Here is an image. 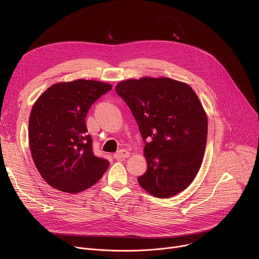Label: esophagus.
I'll list each match as a JSON object with an SVG mask.
<instances>
[{"label":"esophagus","mask_w":259,"mask_h":259,"mask_svg":"<svg viewBox=\"0 0 259 259\" xmlns=\"http://www.w3.org/2000/svg\"><path fill=\"white\" fill-rule=\"evenodd\" d=\"M130 157V153L126 150H120L118 153H116L114 155V158L117 160H123V159H127Z\"/></svg>","instance_id":"esophagus-1"}]
</instances>
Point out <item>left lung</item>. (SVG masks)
I'll return each instance as SVG.
<instances>
[{
    "label": "left lung",
    "instance_id": "1",
    "mask_svg": "<svg viewBox=\"0 0 259 259\" xmlns=\"http://www.w3.org/2000/svg\"><path fill=\"white\" fill-rule=\"evenodd\" d=\"M118 95L138 124L147 162L137 178L158 198L186 190L196 177L207 142L208 120L194 90L168 78H141L120 82Z\"/></svg>",
    "mask_w": 259,
    "mask_h": 259
}]
</instances>
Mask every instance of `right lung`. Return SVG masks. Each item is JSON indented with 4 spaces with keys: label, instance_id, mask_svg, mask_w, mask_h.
<instances>
[{
    "label": "right lung",
    "instance_id": "obj_1",
    "mask_svg": "<svg viewBox=\"0 0 259 259\" xmlns=\"http://www.w3.org/2000/svg\"><path fill=\"white\" fill-rule=\"evenodd\" d=\"M112 89L106 83L77 80L49 87L35 101L28 122L33 163L56 190L76 194L95 184L108 168L94 155L87 133L90 106Z\"/></svg>",
    "mask_w": 259,
    "mask_h": 259
}]
</instances>
